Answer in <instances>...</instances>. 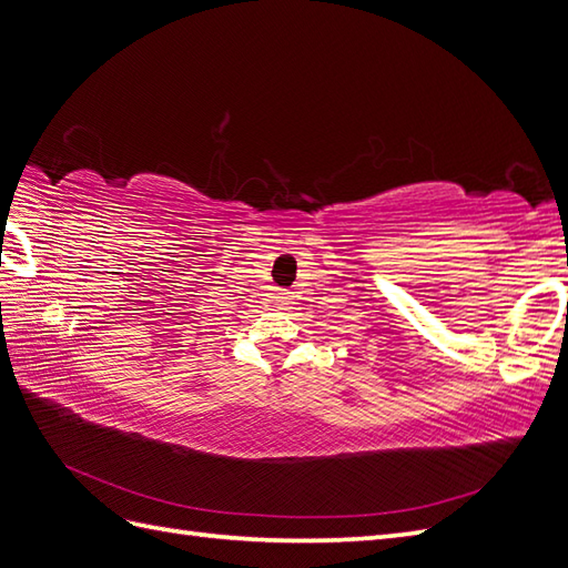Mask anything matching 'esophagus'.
Returning <instances> with one entry per match:
<instances>
[{"instance_id": "obj_1", "label": "esophagus", "mask_w": 568, "mask_h": 568, "mask_svg": "<svg viewBox=\"0 0 568 568\" xmlns=\"http://www.w3.org/2000/svg\"><path fill=\"white\" fill-rule=\"evenodd\" d=\"M290 300H293V297H290V293H278V295H275V302H278L281 310H287Z\"/></svg>"}]
</instances>
